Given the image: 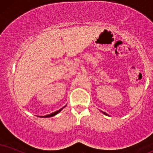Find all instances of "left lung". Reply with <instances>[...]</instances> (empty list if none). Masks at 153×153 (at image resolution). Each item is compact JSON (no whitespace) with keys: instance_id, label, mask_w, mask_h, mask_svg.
Listing matches in <instances>:
<instances>
[{"instance_id":"obj_1","label":"left lung","mask_w":153,"mask_h":153,"mask_svg":"<svg viewBox=\"0 0 153 153\" xmlns=\"http://www.w3.org/2000/svg\"><path fill=\"white\" fill-rule=\"evenodd\" d=\"M101 112H102V113H103V114H104V115H105V116H108V114H106V113H105V112H103V111H101Z\"/></svg>"}]
</instances>
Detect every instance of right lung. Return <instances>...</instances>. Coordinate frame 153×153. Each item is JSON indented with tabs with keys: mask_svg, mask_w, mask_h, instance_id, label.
Listing matches in <instances>:
<instances>
[{
	"mask_svg": "<svg viewBox=\"0 0 153 153\" xmlns=\"http://www.w3.org/2000/svg\"><path fill=\"white\" fill-rule=\"evenodd\" d=\"M66 105H65V106L64 107H62V108H60L59 110H58V111H55V112H54V113H52V114H48V115H46V116H42V117H44V118H49V117H52V116H55V115H56V114H59V113L60 112V111H61L62 109H63L64 108H65V107H66Z\"/></svg>",
	"mask_w": 153,
	"mask_h": 153,
	"instance_id": "right-lung-1",
	"label": "right lung"
}]
</instances>
